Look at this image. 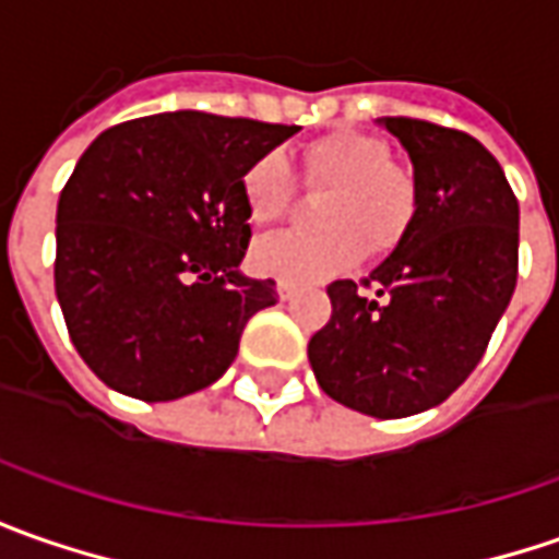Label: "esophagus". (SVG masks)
<instances>
[{
	"label": "esophagus",
	"instance_id": "34e87169",
	"mask_svg": "<svg viewBox=\"0 0 559 559\" xmlns=\"http://www.w3.org/2000/svg\"><path fill=\"white\" fill-rule=\"evenodd\" d=\"M294 294H297V287H294L290 281H278V297L281 299H290Z\"/></svg>",
	"mask_w": 559,
	"mask_h": 559
}]
</instances>
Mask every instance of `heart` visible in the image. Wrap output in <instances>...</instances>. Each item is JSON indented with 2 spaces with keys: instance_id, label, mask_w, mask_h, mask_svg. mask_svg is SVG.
I'll list each match as a JSON object with an SVG mask.
<instances>
[{
  "instance_id": "b5f03b06",
  "label": "heart",
  "mask_w": 559,
  "mask_h": 559,
  "mask_svg": "<svg viewBox=\"0 0 559 559\" xmlns=\"http://www.w3.org/2000/svg\"><path fill=\"white\" fill-rule=\"evenodd\" d=\"M299 179L324 191L316 219L321 231H284L262 238L250 253L260 275L316 284L353 269L361 253L380 260L412 231L420 185L408 166L395 164L393 145L365 129H331L299 151ZM243 213L253 225H275L297 203V179L284 154H260L241 176Z\"/></svg>"
}]
</instances>
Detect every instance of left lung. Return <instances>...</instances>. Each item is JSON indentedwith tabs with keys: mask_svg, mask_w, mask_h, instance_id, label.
<instances>
[{
	"mask_svg": "<svg viewBox=\"0 0 559 559\" xmlns=\"http://www.w3.org/2000/svg\"><path fill=\"white\" fill-rule=\"evenodd\" d=\"M420 185L412 231L368 278L328 284L309 340L318 386L380 420L427 412L471 377L520 262V203L501 164L452 126L383 117Z\"/></svg>",
	"mask_w": 559,
	"mask_h": 559,
	"instance_id": "8db88e82",
	"label": "left lung"
}]
</instances>
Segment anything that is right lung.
<instances>
[{"label":"right lung","mask_w":559,"mask_h":559,"mask_svg":"<svg viewBox=\"0 0 559 559\" xmlns=\"http://www.w3.org/2000/svg\"><path fill=\"white\" fill-rule=\"evenodd\" d=\"M299 126L176 110L105 129L58 201L55 294L98 380L142 402L216 383L275 281L238 272L241 176Z\"/></svg>","instance_id":"obj_1"}]
</instances>
